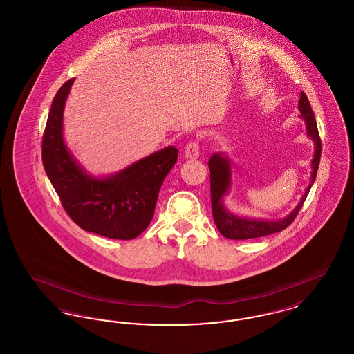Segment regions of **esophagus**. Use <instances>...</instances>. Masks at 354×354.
Segmentation results:
<instances>
[{
	"mask_svg": "<svg viewBox=\"0 0 354 354\" xmlns=\"http://www.w3.org/2000/svg\"><path fill=\"white\" fill-rule=\"evenodd\" d=\"M187 159H198L199 158V145L196 142H191L187 145L185 150Z\"/></svg>",
	"mask_w": 354,
	"mask_h": 354,
	"instance_id": "34e87169",
	"label": "esophagus"
}]
</instances>
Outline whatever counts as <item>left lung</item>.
Segmentation results:
<instances>
[{"label": "left lung", "mask_w": 354, "mask_h": 354, "mask_svg": "<svg viewBox=\"0 0 354 354\" xmlns=\"http://www.w3.org/2000/svg\"><path fill=\"white\" fill-rule=\"evenodd\" d=\"M299 110L301 113V118L306 126V134L315 142V155L312 160V175H310V183L306 187L305 194L300 203L296 205V208L286 215V218L280 220H260L250 219L237 216L235 214H231L223 203L224 195L228 192L231 185V165L227 156L223 153H214L208 160L209 167V179H211V205H212V216L214 221L219 230L220 234L232 240H245V239H254L261 236L270 235L274 232H280L286 230V227L296 219L299 211L301 209L304 202L310 191V187L315 183L317 169L320 165L321 158V139L317 130V123L315 119L313 110L310 107V103L308 101V97L301 91L300 100H299Z\"/></svg>", "instance_id": "obj_1"}]
</instances>
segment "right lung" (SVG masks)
<instances>
[{"label": "right lung", "instance_id": "right-lung-1", "mask_svg": "<svg viewBox=\"0 0 354 354\" xmlns=\"http://www.w3.org/2000/svg\"><path fill=\"white\" fill-rule=\"evenodd\" d=\"M74 78L61 86L51 103L42 139L46 175L71 220L97 235L131 240L150 224L159 189L178 159L169 146L106 178L88 175L64 140V109Z\"/></svg>", "mask_w": 354, "mask_h": 354}]
</instances>
